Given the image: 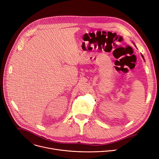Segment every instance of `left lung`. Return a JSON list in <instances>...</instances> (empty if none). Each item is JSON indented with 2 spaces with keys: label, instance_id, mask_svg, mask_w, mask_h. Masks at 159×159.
<instances>
[{
  "label": "left lung",
  "instance_id": "obj_1",
  "mask_svg": "<svg viewBox=\"0 0 159 159\" xmlns=\"http://www.w3.org/2000/svg\"><path fill=\"white\" fill-rule=\"evenodd\" d=\"M141 56H142V57H143V59H144V57H143V55H141Z\"/></svg>",
  "mask_w": 159,
  "mask_h": 159
}]
</instances>
